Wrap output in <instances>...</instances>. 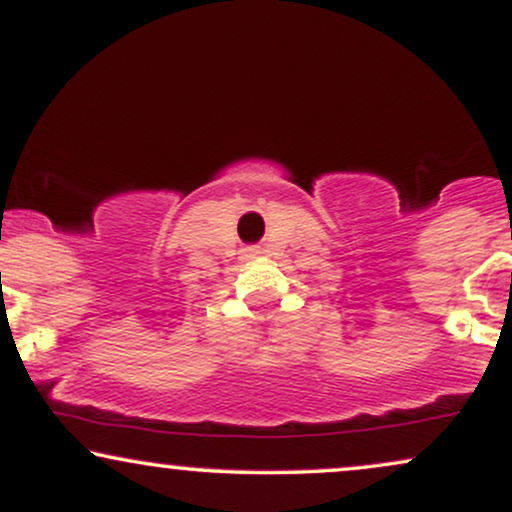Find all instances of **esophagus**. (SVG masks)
Instances as JSON below:
<instances>
[{
  "label": "esophagus",
  "instance_id": "obj_1",
  "mask_svg": "<svg viewBox=\"0 0 512 512\" xmlns=\"http://www.w3.org/2000/svg\"><path fill=\"white\" fill-rule=\"evenodd\" d=\"M248 255H252V250H248Z\"/></svg>",
  "mask_w": 512,
  "mask_h": 512
}]
</instances>
